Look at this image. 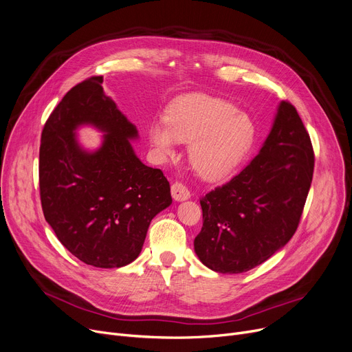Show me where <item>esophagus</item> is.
I'll return each mask as SVG.
<instances>
[{
  "label": "esophagus",
  "mask_w": 352,
  "mask_h": 352,
  "mask_svg": "<svg viewBox=\"0 0 352 352\" xmlns=\"http://www.w3.org/2000/svg\"><path fill=\"white\" fill-rule=\"evenodd\" d=\"M171 195L175 201H186L191 197L187 187H184L182 184H179V182H175L171 186Z\"/></svg>",
  "instance_id": "1"
}]
</instances>
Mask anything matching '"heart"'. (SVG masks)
<instances>
[{
    "label": "heart",
    "instance_id": "obj_1",
    "mask_svg": "<svg viewBox=\"0 0 352 352\" xmlns=\"http://www.w3.org/2000/svg\"><path fill=\"white\" fill-rule=\"evenodd\" d=\"M165 124L150 126V141L161 158L174 154L177 142L190 144L194 171L207 181L227 178L244 160L254 141V124L231 102L190 94L166 109Z\"/></svg>",
    "mask_w": 352,
    "mask_h": 352
}]
</instances>
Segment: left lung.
Instances as JSON below:
<instances>
[{
	"label": "left lung",
	"mask_w": 352,
	"mask_h": 352,
	"mask_svg": "<svg viewBox=\"0 0 352 352\" xmlns=\"http://www.w3.org/2000/svg\"><path fill=\"white\" fill-rule=\"evenodd\" d=\"M314 173V150L295 107L281 101L260 153L223 187L201 198L199 261L241 274L281 250L300 224Z\"/></svg>",
	"instance_id": "8db88e82"
}]
</instances>
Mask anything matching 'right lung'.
I'll list each match as a JSON object with an SVG mask.
<instances>
[{
    "label": "right lung",
    "instance_id": "right-lung-1",
    "mask_svg": "<svg viewBox=\"0 0 352 352\" xmlns=\"http://www.w3.org/2000/svg\"><path fill=\"white\" fill-rule=\"evenodd\" d=\"M105 132L96 152H85L75 129ZM138 138L102 77L72 87L48 117L40 146V195L45 221L80 261L120 268L140 255L151 219L171 206L162 171L140 161L129 140Z\"/></svg>",
    "mask_w": 352,
    "mask_h": 352
}]
</instances>
